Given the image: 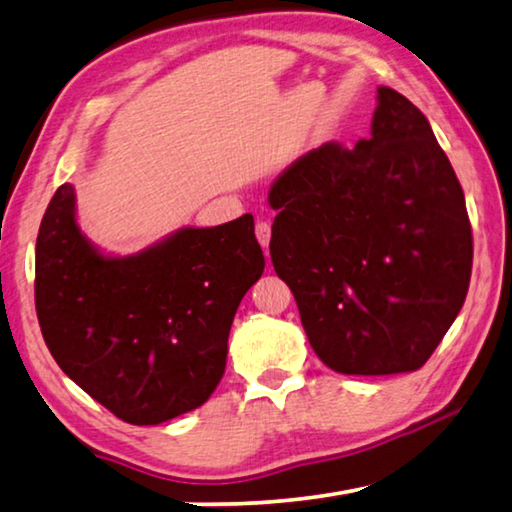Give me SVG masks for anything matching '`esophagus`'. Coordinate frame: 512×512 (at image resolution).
<instances>
[{"mask_svg":"<svg viewBox=\"0 0 512 512\" xmlns=\"http://www.w3.org/2000/svg\"><path fill=\"white\" fill-rule=\"evenodd\" d=\"M255 235H257L259 244H262V248H268V244H271V223H268V221H257Z\"/></svg>","mask_w":512,"mask_h":512,"instance_id":"esophagus-1","label":"esophagus"}]
</instances>
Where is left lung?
I'll list each match as a JSON object with an SVG mask.
<instances>
[{"label": "left lung", "instance_id": "obj_1", "mask_svg": "<svg viewBox=\"0 0 512 512\" xmlns=\"http://www.w3.org/2000/svg\"><path fill=\"white\" fill-rule=\"evenodd\" d=\"M377 101L368 140L305 153L268 192L275 273L311 348L343 375L422 368L472 275L465 196L427 117L393 88Z\"/></svg>", "mask_w": 512, "mask_h": 512}]
</instances>
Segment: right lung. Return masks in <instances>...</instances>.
<instances>
[{
  "instance_id": "add662e5",
  "label": "right lung",
  "mask_w": 512,
  "mask_h": 512,
  "mask_svg": "<svg viewBox=\"0 0 512 512\" xmlns=\"http://www.w3.org/2000/svg\"><path fill=\"white\" fill-rule=\"evenodd\" d=\"M74 210V187L60 185L36 241V311L51 357L124 422L198 409L223 377L239 302L264 273L253 216L106 257Z\"/></svg>"
}]
</instances>
